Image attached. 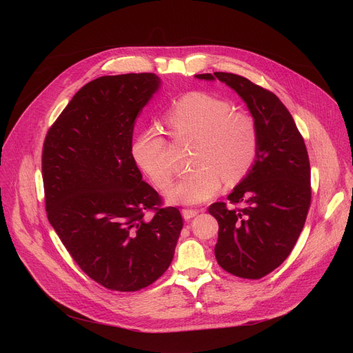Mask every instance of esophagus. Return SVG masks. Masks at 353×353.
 Segmentation results:
<instances>
[{
	"label": "esophagus",
	"mask_w": 353,
	"mask_h": 353,
	"mask_svg": "<svg viewBox=\"0 0 353 353\" xmlns=\"http://www.w3.org/2000/svg\"><path fill=\"white\" fill-rule=\"evenodd\" d=\"M199 214V210H192V209H183L181 216L184 220H190Z\"/></svg>",
	"instance_id": "esophagus-1"
}]
</instances>
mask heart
I'll use <instances>...</instances> for the list:
<instances>
[{
  "mask_svg": "<svg viewBox=\"0 0 353 353\" xmlns=\"http://www.w3.org/2000/svg\"><path fill=\"white\" fill-rule=\"evenodd\" d=\"M176 137L197 140L193 154L196 170L181 176L165 190L172 205H200L216 196L226 183L243 179L254 163L259 132L256 121L221 97L193 91L179 99L165 114ZM140 169L159 188L169 184L173 169L167 159V141L159 130H145L132 145Z\"/></svg>",
  "mask_w": 353,
  "mask_h": 353,
  "instance_id": "heart-1",
  "label": "heart"
}]
</instances>
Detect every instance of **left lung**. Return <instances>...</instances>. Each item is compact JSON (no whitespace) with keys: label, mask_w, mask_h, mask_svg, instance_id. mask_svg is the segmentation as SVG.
<instances>
[{"label":"left lung","mask_w":353,"mask_h":353,"mask_svg":"<svg viewBox=\"0 0 353 353\" xmlns=\"http://www.w3.org/2000/svg\"><path fill=\"white\" fill-rule=\"evenodd\" d=\"M219 80L242 99L259 132L249 173L228 196L240 209L217 201L209 213L219 223L217 263L243 279H261L279 268L303 229L310 206V164L303 137L273 92L232 72L197 74Z\"/></svg>","instance_id":"left-lung-1"}]
</instances>
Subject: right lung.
<instances>
[{"label": "right lung", "instance_id": "1", "mask_svg": "<svg viewBox=\"0 0 353 353\" xmlns=\"http://www.w3.org/2000/svg\"><path fill=\"white\" fill-rule=\"evenodd\" d=\"M153 72L87 83L48 130L43 147L47 217L92 281L119 292L156 282L170 266L183 219L157 208L132 154L137 116L159 91ZM155 216L144 219L143 212Z\"/></svg>", "mask_w": 353, "mask_h": 353}]
</instances>
